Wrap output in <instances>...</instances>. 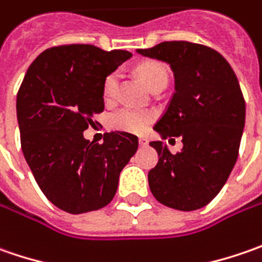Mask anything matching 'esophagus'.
I'll return each instance as SVG.
<instances>
[{
	"mask_svg": "<svg viewBox=\"0 0 262 262\" xmlns=\"http://www.w3.org/2000/svg\"><path fill=\"white\" fill-rule=\"evenodd\" d=\"M139 145H141V146H148V145H149V141H148L145 136H141V138H139Z\"/></svg>",
	"mask_w": 262,
	"mask_h": 262,
	"instance_id": "obj_1",
	"label": "esophagus"
}]
</instances>
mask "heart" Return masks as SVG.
<instances>
[{"instance_id":"b5f03b06","label":"heart","mask_w":262,"mask_h":262,"mask_svg":"<svg viewBox=\"0 0 262 262\" xmlns=\"http://www.w3.org/2000/svg\"><path fill=\"white\" fill-rule=\"evenodd\" d=\"M138 74L141 76L145 85L151 91L161 83H167L168 76L164 66L155 61L142 63L138 67ZM119 85V72H113L105 76L102 82V95L105 101H111L116 97ZM155 119V114L152 111H145V110H136L130 107L117 110L113 113L108 119V126L114 130L129 132V133H142L148 129Z\"/></svg>"}]
</instances>
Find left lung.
Returning a JSON list of instances; mask_svg holds the SVG:
<instances>
[{
	"label": "left lung",
	"mask_w": 262,
	"mask_h": 262,
	"mask_svg": "<svg viewBox=\"0 0 262 262\" xmlns=\"http://www.w3.org/2000/svg\"><path fill=\"white\" fill-rule=\"evenodd\" d=\"M138 52L170 64L174 94L154 130L183 142L177 154L149 142L160 157L148 173L149 189L165 207L199 210L217 196L237 160L245 127L237 77L220 52L201 43L171 40Z\"/></svg>",
	"instance_id": "8db88e82"
}]
</instances>
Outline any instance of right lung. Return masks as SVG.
Returning a JSON list of instances; mask_svg holds the SVG:
<instances>
[{"label":"right lung","mask_w":262,"mask_h":262,"mask_svg":"<svg viewBox=\"0 0 262 262\" xmlns=\"http://www.w3.org/2000/svg\"><path fill=\"white\" fill-rule=\"evenodd\" d=\"M132 54L88 43L52 47L30 64L17 92L21 151L43 195L60 210L83 214L108 205L138 136L110 132L89 142L83 132L104 111L102 82Z\"/></svg>","instance_id":"add662e5"}]
</instances>
